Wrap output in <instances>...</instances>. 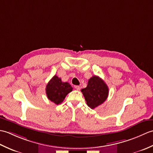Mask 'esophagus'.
<instances>
[{"label": "esophagus", "instance_id": "34e87169", "mask_svg": "<svg viewBox=\"0 0 153 153\" xmlns=\"http://www.w3.org/2000/svg\"><path fill=\"white\" fill-rule=\"evenodd\" d=\"M74 88L76 89V90H77V91H79L80 90V87L78 86V85H75L74 86Z\"/></svg>", "mask_w": 153, "mask_h": 153}]
</instances>
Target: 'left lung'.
Returning a JSON list of instances; mask_svg holds the SVG:
<instances>
[{"instance_id":"1","label":"left lung","mask_w":153,"mask_h":153,"mask_svg":"<svg viewBox=\"0 0 153 153\" xmlns=\"http://www.w3.org/2000/svg\"><path fill=\"white\" fill-rule=\"evenodd\" d=\"M87 105L91 108H95L106 100L108 96V87L99 76H94L89 79L85 88L82 89Z\"/></svg>"}]
</instances>
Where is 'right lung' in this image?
<instances>
[{
    "instance_id": "add662e5",
    "label": "right lung",
    "mask_w": 153,
    "mask_h": 153,
    "mask_svg": "<svg viewBox=\"0 0 153 153\" xmlns=\"http://www.w3.org/2000/svg\"><path fill=\"white\" fill-rule=\"evenodd\" d=\"M72 89V87L69 83L62 82L60 77L55 75L47 83L46 94L51 101L56 105H59Z\"/></svg>"
}]
</instances>
